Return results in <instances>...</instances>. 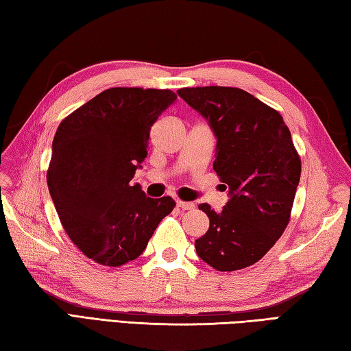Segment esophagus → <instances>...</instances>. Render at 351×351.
<instances>
[{
	"label": "esophagus",
	"mask_w": 351,
	"mask_h": 351,
	"mask_svg": "<svg viewBox=\"0 0 351 351\" xmlns=\"http://www.w3.org/2000/svg\"><path fill=\"white\" fill-rule=\"evenodd\" d=\"M176 205L181 208V210H195V204L193 202H184V200H176Z\"/></svg>",
	"instance_id": "34e87169"
}]
</instances>
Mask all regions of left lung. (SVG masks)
I'll return each mask as SVG.
<instances>
[{
  "label": "left lung",
  "instance_id": "obj_1",
  "mask_svg": "<svg viewBox=\"0 0 351 351\" xmlns=\"http://www.w3.org/2000/svg\"><path fill=\"white\" fill-rule=\"evenodd\" d=\"M178 95L217 137L213 169L229 190L220 213L200 204L210 229L197 238L199 258L217 271L253 265L288 226L302 161L279 111L237 87H185Z\"/></svg>",
  "mask_w": 351,
  "mask_h": 351
}]
</instances>
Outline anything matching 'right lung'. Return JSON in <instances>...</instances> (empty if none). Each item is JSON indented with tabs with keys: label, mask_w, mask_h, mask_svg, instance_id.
Listing matches in <instances>:
<instances>
[{
	"label": "right lung",
	"mask_w": 351,
	"mask_h": 351,
	"mask_svg": "<svg viewBox=\"0 0 351 351\" xmlns=\"http://www.w3.org/2000/svg\"><path fill=\"white\" fill-rule=\"evenodd\" d=\"M175 101L167 88L111 87L58 125L49 195L71 241L95 263L121 267L138 258L176 205L170 196L146 197L131 182L151 126Z\"/></svg>",
	"instance_id": "right-lung-1"
}]
</instances>
